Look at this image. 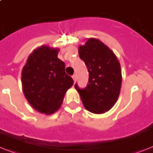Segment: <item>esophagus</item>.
Returning <instances> with one entry per match:
<instances>
[{
    "label": "esophagus",
    "instance_id": "obj_1",
    "mask_svg": "<svg viewBox=\"0 0 153 153\" xmlns=\"http://www.w3.org/2000/svg\"><path fill=\"white\" fill-rule=\"evenodd\" d=\"M72 78H73V79H74V82H76V80H77L76 74H74V75H73V76H72Z\"/></svg>",
    "mask_w": 153,
    "mask_h": 153
}]
</instances>
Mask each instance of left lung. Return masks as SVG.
I'll use <instances>...</instances> for the list:
<instances>
[{"instance_id": "1", "label": "left lung", "mask_w": 153, "mask_h": 153, "mask_svg": "<svg viewBox=\"0 0 153 153\" xmlns=\"http://www.w3.org/2000/svg\"><path fill=\"white\" fill-rule=\"evenodd\" d=\"M79 54L87 68L89 81L84 89H80L77 83L74 87L88 111L105 113L112 108L120 95V62L108 47L95 38H89L84 45L79 46Z\"/></svg>"}]
</instances>
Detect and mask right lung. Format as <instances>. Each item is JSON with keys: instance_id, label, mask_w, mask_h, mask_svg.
Returning <instances> with one entry per match:
<instances>
[{"instance_id": "obj_1", "label": "right lung", "mask_w": 153, "mask_h": 153, "mask_svg": "<svg viewBox=\"0 0 153 153\" xmlns=\"http://www.w3.org/2000/svg\"><path fill=\"white\" fill-rule=\"evenodd\" d=\"M58 50L43 45L29 56L22 71V85L30 105L41 113L51 115L59 108L64 95L72 86V78L65 72V64Z\"/></svg>"}]
</instances>
